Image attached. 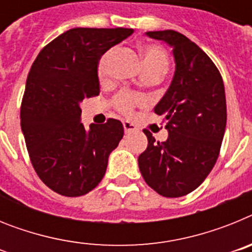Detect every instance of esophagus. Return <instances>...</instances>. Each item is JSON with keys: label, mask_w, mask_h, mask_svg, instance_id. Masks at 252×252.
I'll return each instance as SVG.
<instances>
[{"label": "esophagus", "mask_w": 252, "mask_h": 252, "mask_svg": "<svg viewBox=\"0 0 252 252\" xmlns=\"http://www.w3.org/2000/svg\"><path fill=\"white\" fill-rule=\"evenodd\" d=\"M124 128H125V133H131V132H135L137 130V127L132 122L130 121H125L124 122Z\"/></svg>", "instance_id": "34e87169"}]
</instances>
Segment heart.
Here are the masks:
<instances>
[{
	"mask_svg": "<svg viewBox=\"0 0 252 252\" xmlns=\"http://www.w3.org/2000/svg\"><path fill=\"white\" fill-rule=\"evenodd\" d=\"M111 54H112V50H108L99 58L98 64H97V74L99 79L106 78L107 65H108ZM141 54L145 70H157L160 74H164L168 70L169 57L161 46L155 45V44H145L141 46ZM140 102H141V97L135 93L120 92L113 98V106L116 107V110L124 115H130L133 107Z\"/></svg>",
	"mask_w": 252,
	"mask_h": 252,
	"instance_id": "1",
	"label": "heart"
}]
</instances>
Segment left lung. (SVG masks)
<instances>
[{
    "label": "left lung",
    "instance_id": "obj_1",
    "mask_svg": "<svg viewBox=\"0 0 252 252\" xmlns=\"http://www.w3.org/2000/svg\"><path fill=\"white\" fill-rule=\"evenodd\" d=\"M146 35L173 49L175 73L154 108L164 117L168 139L155 141L144 131L148 148L137 159L139 168L160 195L183 197L203 183L220 155L227 121L223 81L211 58L183 34L164 30Z\"/></svg>",
    "mask_w": 252,
    "mask_h": 252
}]
</instances>
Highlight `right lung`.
I'll return each instance as SVG.
<instances>
[{
	"mask_svg": "<svg viewBox=\"0 0 252 252\" xmlns=\"http://www.w3.org/2000/svg\"><path fill=\"white\" fill-rule=\"evenodd\" d=\"M132 29L75 28L44 46L31 65L22 97L21 130L31 164L51 190L84 195L104 177L108 157L124 136L119 120L81 122V102L99 94L97 64Z\"/></svg>",
	"mask_w": 252,
	"mask_h": 252,
	"instance_id": "obj_1",
	"label": "right lung"
}]
</instances>
